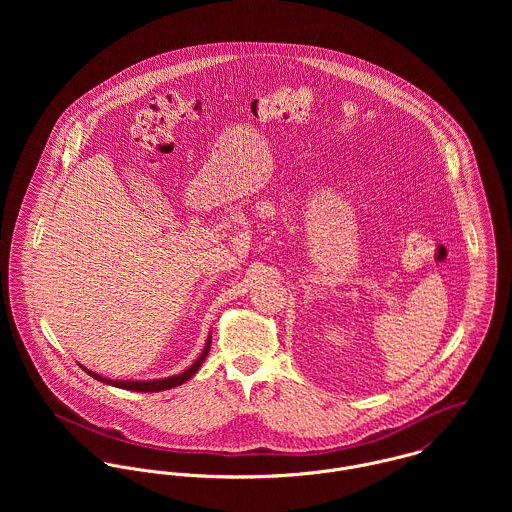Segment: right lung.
Segmentation results:
<instances>
[{"mask_svg":"<svg viewBox=\"0 0 512 512\" xmlns=\"http://www.w3.org/2000/svg\"><path fill=\"white\" fill-rule=\"evenodd\" d=\"M211 339H213V335L209 333L207 343H205V349H203V353L197 357V361H195L193 365L189 366V368H185V370L179 372V374L165 376V378H153V380H118V378L102 376V374H98V372H94V370H90V368H86V366L80 365V368H82L86 374H90L92 378H96V380H100V382H104V384L116 386V388H124V390H132V392H161V390L175 388V386L187 382L191 376L197 374V370L201 368L203 361L207 359V355H209V351H211Z\"/></svg>","mask_w":512,"mask_h":512,"instance_id":"right-lung-1","label":"right lung"}]
</instances>
